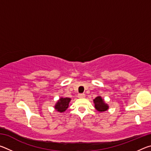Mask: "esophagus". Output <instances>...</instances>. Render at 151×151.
Here are the masks:
<instances>
[{"label":"esophagus","mask_w":151,"mask_h":151,"mask_svg":"<svg viewBox=\"0 0 151 151\" xmlns=\"http://www.w3.org/2000/svg\"><path fill=\"white\" fill-rule=\"evenodd\" d=\"M78 96L79 97V98L83 99V98H85V94H79Z\"/></svg>","instance_id":"34e87169"}]
</instances>
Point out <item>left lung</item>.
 <instances>
[{"mask_svg":"<svg viewBox=\"0 0 151 151\" xmlns=\"http://www.w3.org/2000/svg\"><path fill=\"white\" fill-rule=\"evenodd\" d=\"M94 104V108L99 112H104L106 111L109 109V106L106 104L104 99L101 96H96L93 100Z\"/></svg>","mask_w":151,"mask_h":151,"instance_id":"left-lung-1","label":"left lung"}]
</instances>
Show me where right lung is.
Listing matches in <instances>:
<instances>
[{"instance_id": "right-lung-1", "label": "right lung", "mask_w": 151, "mask_h": 151, "mask_svg": "<svg viewBox=\"0 0 151 151\" xmlns=\"http://www.w3.org/2000/svg\"><path fill=\"white\" fill-rule=\"evenodd\" d=\"M70 101V98H68V97H66V98L60 97L55 104V109L57 111L60 112V113L61 112H65L66 110L68 108Z\"/></svg>"}]
</instances>
